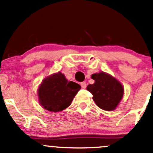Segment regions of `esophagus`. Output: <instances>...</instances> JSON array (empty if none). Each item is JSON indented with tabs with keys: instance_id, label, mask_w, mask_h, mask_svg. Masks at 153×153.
Returning a JSON list of instances; mask_svg holds the SVG:
<instances>
[{
	"instance_id": "34e87169",
	"label": "esophagus",
	"mask_w": 153,
	"mask_h": 153,
	"mask_svg": "<svg viewBox=\"0 0 153 153\" xmlns=\"http://www.w3.org/2000/svg\"><path fill=\"white\" fill-rule=\"evenodd\" d=\"M81 87L83 88V89H85V88L86 87V82H82V83H81Z\"/></svg>"
}]
</instances>
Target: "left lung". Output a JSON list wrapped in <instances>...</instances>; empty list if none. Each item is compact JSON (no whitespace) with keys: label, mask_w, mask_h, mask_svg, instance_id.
Segmentation results:
<instances>
[{"label":"left lung","mask_w":153,"mask_h":153,"mask_svg":"<svg viewBox=\"0 0 153 153\" xmlns=\"http://www.w3.org/2000/svg\"><path fill=\"white\" fill-rule=\"evenodd\" d=\"M93 84H89L86 89L93 95L92 99L96 105L106 111L116 109L124 96V89L121 82L104 72L92 74Z\"/></svg>","instance_id":"left-lung-1"}]
</instances>
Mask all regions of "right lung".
I'll return each instance as SVG.
<instances>
[{
    "instance_id": "right-lung-1",
    "label": "right lung",
    "mask_w": 153,
    "mask_h": 153,
    "mask_svg": "<svg viewBox=\"0 0 153 153\" xmlns=\"http://www.w3.org/2000/svg\"><path fill=\"white\" fill-rule=\"evenodd\" d=\"M81 86L69 81L61 72L53 73L43 80L38 89V102L49 112L63 111L71 104Z\"/></svg>"
}]
</instances>
